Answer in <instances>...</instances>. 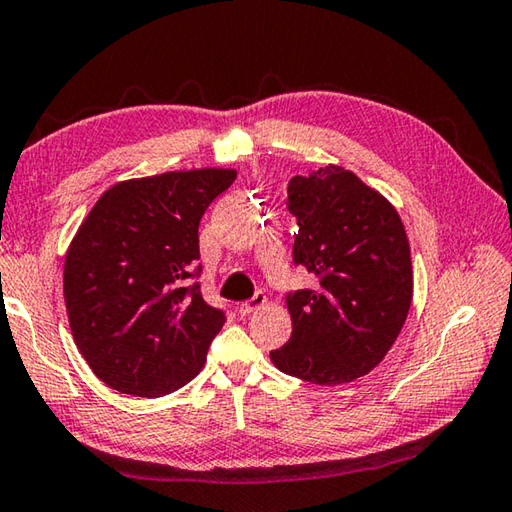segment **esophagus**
Segmentation results:
<instances>
[{
  "label": "esophagus",
  "instance_id": "34e87169",
  "mask_svg": "<svg viewBox=\"0 0 512 512\" xmlns=\"http://www.w3.org/2000/svg\"><path fill=\"white\" fill-rule=\"evenodd\" d=\"M265 305H267V296L263 294V291H256V294H254L252 298L238 305V314H241V316H249V314H254L256 309L265 307Z\"/></svg>",
  "mask_w": 512,
  "mask_h": 512
}]
</instances>
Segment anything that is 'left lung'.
Returning <instances> with one entry per match:
<instances>
[{"label":"left lung","instance_id":"1","mask_svg":"<svg viewBox=\"0 0 512 512\" xmlns=\"http://www.w3.org/2000/svg\"><path fill=\"white\" fill-rule=\"evenodd\" d=\"M287 192L294 263L318 283L287 296L291 338L271 362L320 387L353 382L384 360L409 316V238L387 198L340 165L294 176Z\"/></svg>","mask_w":512,"mask_h":512}]
</instances>
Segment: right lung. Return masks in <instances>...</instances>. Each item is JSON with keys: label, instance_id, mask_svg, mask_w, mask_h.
<instances>
[{"label": "right lung", "instance_id": "1", "mask_svg": "<svg viewBox=\"0 0 512 512\" xmlns=\"http://www.w3.org/2000/svg\"><path fill=\"white\" fill-rule=\"evenodd\" d=\"M236 170L165 172L112 185L68 247L64 300L83 360L114 391L161 398L203 369L225 325L198 283V223Z\"/></svg>", "mask_w": 512, "mask_h": 512}]
</instances>
